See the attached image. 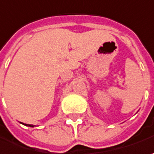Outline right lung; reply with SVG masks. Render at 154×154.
Instances as JSON below:
<instances>
[{"label":"right lung","mask_w":154,"mask_h":154,"mask_svg":"<svg viewBox=\"0 0 154 154\" xmlns=\"http://www.w3.org/2000/svg\"><path fill=\"white\" fill-rule=\"evenodd\" d=\"M26 126H28V127H32V128H33V125H29V124H25Z\"/></svg>","instance_id":"add662e5"}]
</instances>
